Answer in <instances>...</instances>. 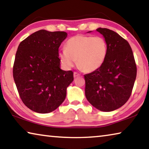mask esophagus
<instances>
[{"instance_id": "esophagus-1", "label": "esophagus", "mask_w": 149, "mask_h": 149, "mask_svg": "<svg viewBox=\"0 0 149 149\" xmlns=\"http://www.w3.org/2000/svg\"><path fill=\"white\" fill-rule=\"evenodd\" d=\"M80 75V74H78V73H77V72H74V77H79Z\"/></svg>"}]
</instances>
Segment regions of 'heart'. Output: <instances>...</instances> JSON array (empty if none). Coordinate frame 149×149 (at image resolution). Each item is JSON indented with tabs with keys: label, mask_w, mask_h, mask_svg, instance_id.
Returning <instances> with one entry per match:
<instances>
[{
	"label": "heart",
	"mask_w": 149,
	"mask_h": 149,
	"mask_svg": "<svg viewBox=\"0 0 149 149\" xmlns=\"http://www.w3.org/2000/svg\"><path fill=\"white\" fill-rule=\"evenodd\" d=\"M108 54V46L101 37L76 35L65 43V49L59 52L62 64L68 68L76 63L85 72L99 70L104 64Z\"/></svg>",
	"instance_id": "heart-1"
}]
</instances>
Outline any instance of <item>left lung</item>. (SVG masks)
I'll return each mask as SVG.
<instances>
[{"mask_svg":"<svg viewBox=\"0 0 149 149\" xmlns=\"http://www.w3.org/2000/svg\"><path fill=\"white\" fill-rule=\"evenodd\" d=\"M97 31L107 42L108 54L99 70L84 75L85 97L97 109L111 112L122 107L130 97L137 66L132 48L126 40L107 28L99 27Z\"/></svg>","mask_w":149,"mask_h":149,"instance_id":"obj_1","label":"left lung"}]
</instances>
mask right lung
Returning <instances> with one entry per match:
<instances>
[{"mask_svg": "<svg viewBox=\"0 0 149 149\" xmlns=\"http://www.w3.org/2000/svg\"><path fill=\"white\" fill-rule=\"evenodd\" d=\"M64 31L39 30L17 48L13 77L22 102L30 110L47 114L56 109L74 80L72 71L60 68L58 49L67 37Z\"/></svg>", "mask_w": 149, "mask_h": 149, "instance_id": "add662e5", "label": "right lung"}]
</instances>
